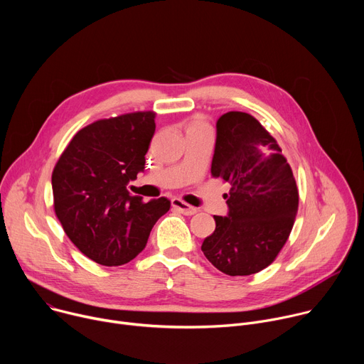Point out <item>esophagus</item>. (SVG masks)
<instances>
[{
    "mask_svg": "<svg viewBox=\"0 0 364 364\" xmlns=\"http://www.w3.org/2000/svg\"><path fill=\"white\" fill-rule=\"evenodd\" d=\"M171 205L174 207L176 210H178L180 213H183V215H186V216H193V215L197 213L196 207H193V205L184 203V201L180 200V198H173V200H171Z\"/></svg>",
    "mask_w": 364,
    "mask_h": 364,
    "instance_id": "34e87169",
    "label": "esophagus"
}]
</instances>
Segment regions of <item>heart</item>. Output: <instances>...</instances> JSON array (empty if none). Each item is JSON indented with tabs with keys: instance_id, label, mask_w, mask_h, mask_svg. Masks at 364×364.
Returning <instances> with one entry per match:
<instances>
[{
	"instance_id": "heart-1",
	"label": "heart",
	"mask_w": 364,
	"mask_h": 364,
	"mask_svg": "<svg viewBox=\"0 0 364 364\" xmlns=\"http://www.w3.org/2000/svg\"><path fill=\"white\" fill-rule=\"evenodd\" d=\"M186 132L190 134V132H198V131H210L209 128V124H207L205 118L201 117V115H194L191 117L190 119H187L186 122Z\"/></svg>"
}]
</instances>
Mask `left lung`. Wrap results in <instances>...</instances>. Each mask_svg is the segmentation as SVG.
I'll return each mask as SVG.
<instances>
[{
	"label": "left lung",
	"instance_id": "8db88e82",
	"mask_svg": "<svg viewBox=\"0 0 364 364\" xmlns=\"http://www.w3.org/2000/svg\"><path fill=\"white\" fill-rule=\"evenodd\" d=\"M212 177L230 184L228 216H213L215 232L201 245L213 267L230 277L269 267L292 230L298 188L277 139L246 112L216 124Z\"/></svg>",
	"mask_w": 364,
	"mask_h": 364
}]
</instances>
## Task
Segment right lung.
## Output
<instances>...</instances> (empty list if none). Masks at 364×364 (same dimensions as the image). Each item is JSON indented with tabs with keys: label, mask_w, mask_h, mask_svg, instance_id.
Segmentation results:
<instances>
[{
	"label": "right lung",
	"mask_w": 364,
	"mask_h": 364,
	"mask_svg": "<svg viewBox=\"0 0 364 364\" xmlns=\"http://www.w3.org/2000/svg\"><path fill=\"white\" fill-rule=\"evenodd\" d=\"M155 112L99 119L72 138L51 174L55 213L73 245L93 262L124 265L145 247L170 200L148 203L127 190L144 171Z\"/></svg>",
	"instance_id": "1"
}]
</instances>
